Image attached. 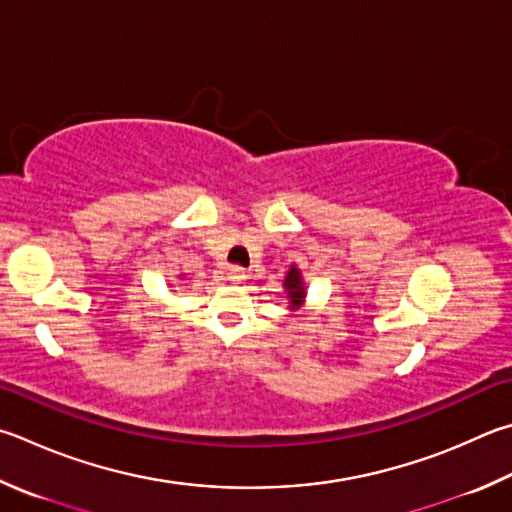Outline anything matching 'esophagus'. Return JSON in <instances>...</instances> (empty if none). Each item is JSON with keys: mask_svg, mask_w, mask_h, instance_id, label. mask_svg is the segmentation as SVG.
Segmentation results:
<instances>
[{"mask_svg": "<svg viewBox=\"0 0 512 512\" xmlns=\"http://www.w3.org/2000/svg\"><path fill=\"white\" fill-rule=\"evenodd\" d=\"M228 280L232 284H241V282L246 280V271H244V268H239V266H232L230 271H228Z\"/></svg>", "mask_w": 512, "mask_h": 512, "instance_id": "esophagus-1", "label": "esophagus"}]
</instances>
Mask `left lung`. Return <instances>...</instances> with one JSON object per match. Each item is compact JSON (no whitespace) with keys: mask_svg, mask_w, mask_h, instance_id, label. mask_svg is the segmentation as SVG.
<instances>
[{"mask_svg":"<svg viewBox=\"0 0 512 512\" xmlns=\"http://www.w3.org/2000/svg\"><path fill=\"white\" fill-rule=\"evenodd\" d=\"M284 291H286V300H288V309L293 313L302 311L304 304H306V284H304V277L302 271L297 268V264H291L288 268V273L284 277Z\"/></svg>","mask_w":512,"mask_h":512,"instance_id":"left-lung-1","label":"left lung"}]
</instances>
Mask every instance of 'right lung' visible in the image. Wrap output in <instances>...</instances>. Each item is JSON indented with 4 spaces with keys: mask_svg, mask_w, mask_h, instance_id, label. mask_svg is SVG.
Masks as SVG:
<instances>
[{
    "mask_svg": "<svg viewBox=\"0 0 512 512\" xmlns=\"http://www.w3.org/2000/svg\"><path fill=\"white\" fill-rule=\"evenodd\" d=\"M179 277H183V275H179Z\"/></svg>",
    "mask_w": 512,
    "mask_h": 512,
    "instance_id": "right-lung-1",
    "label": "right lung"
}]
</instances>
